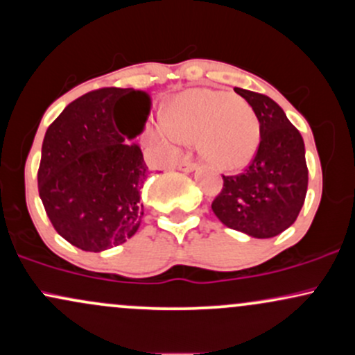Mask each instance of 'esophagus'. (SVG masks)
<instances>
[{"label":"esophagus","instance_id":"obj_1","mask_svg":"<svg viewBox=\"0 0 355 355\" xmlns=\"http://www.w3.org/2000/svg\"><path fill=\"white\" fill-rule=\"evenodd\" d=\"M178 170H180V172L190 173L193 172V170H197V164H193V162L190 160H182L180 165H178Z\"/></svg>","mask_w":355,"mask_h":355}]
</instances>
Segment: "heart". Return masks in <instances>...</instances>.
Instances as JSON below:
<instances>
[{
    "instance_id": "b5f03b06",
    "label": "heart",
    "mask_w": 355,
    "mask_h": 355,
    "mask_svg": "<svg viewBox=\"0 0 355 355\" xmlns=\"http://www.w3.org/2000/svg\"><path fill=\"white\" fill-rule=\"evenodd\" d=\"M165 140L191 144L207 164L240 170L250 164L260 141V123L245 100L210 88H195L172 101L165 118Z\"/></svg>"
}]
</instances>
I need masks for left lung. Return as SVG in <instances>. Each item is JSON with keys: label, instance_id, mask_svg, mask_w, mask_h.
<instances>
[{"label": "left lung", "instance_id": "obj_1", "mask_svg": "<svg viewBox=\"0 0 355 355\" xmlns=\"http://www.w3.org/2000/svg\"><path fill=\"white\" fill-rule=\"evenodd\" d=\"M260 123V145L243 173L223 177L211 210L229 229L254 239H272L297 220L307 193L309 170L299 130L284 110L260 93L234 88Z\"/></svg>", "mask_w": 355, "mask_h": 355}]
</instances>
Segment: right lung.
<instances>
[{
    "instance_id": "add662e5",
    "label": "right lung",
    "mask_w": 355,
    "mask_h": 355,
    "mask_svg": "<svg viewBox=\"0 0 355 355\" xmlns=\"http://www.w3.org/2000/svg\"><path fill=\"white\" fill-rule=\"evenodd\" d=\"M135 92L141 107L121 129L114 116L121 95ZM152 96L141 89L101 88L71 101L48 126L38 190L53 227L71 245L103 252L140 229V193L148 166L140 146Z\"/></svg>"
}]
</instances>
